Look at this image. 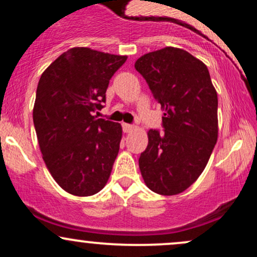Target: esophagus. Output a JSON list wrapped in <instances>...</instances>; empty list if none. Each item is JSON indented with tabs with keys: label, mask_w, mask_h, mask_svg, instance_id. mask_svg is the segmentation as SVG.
<instances>
[{
	"label": "esophagus",
	"mask_w": 257,
	"mask_h": 257,
	"mask_svg": "<svg viewBox=\"0 0 257 257\" xmlns=\"http://www.w3.org/2000/svg\"><path fill=\"white\" fill-rule=\"evenodd\" d=\"M122 128L124 133H131L134 131V125L129 124V123H122Z\"/></svg>",
	"instance_id": "34e87169"
}]
</instances>
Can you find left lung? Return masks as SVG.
<instances>
[{"label": "left lung", "mask_w": 257, "mask_h": 257, "mask_svg": "<svg viewBox=\"0 0 257 257\" xmlns=\"http://www.w3.org/2000/svg\"><path fill=\"white\" fill-rule=\"evenodd\" d=\"M135 69L164 110L163 132L150 129L139 158L141 175L153 192L178 194L198 179L216 144V90L208 67L184 49L147 53Z\"/></svg>", "instance_id": "1"}]
</instances>
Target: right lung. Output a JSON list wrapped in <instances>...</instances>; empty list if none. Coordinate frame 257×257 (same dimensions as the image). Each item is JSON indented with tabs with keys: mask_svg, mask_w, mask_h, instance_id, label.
Masks as SVG:
<instances>
[{
	"mask_svg": "<svg viewBox=\"0 0 257 257\" xmlns=\"http://www.w3.org/2000/svg\"><path fill=\"white\" fill-rule=\"evenodd\" d=\"M125 60L77 47L55 59L38 82L34 125L44 163L75 196L98 193L110 178L122 126L94 113L104 107L110 79Z\"/></svg>",
	"mask_w": 257,
	"mask_h": 257,
	"instance_id": "right-lung-1",
	"label": "right lung"
}]
</instances>
